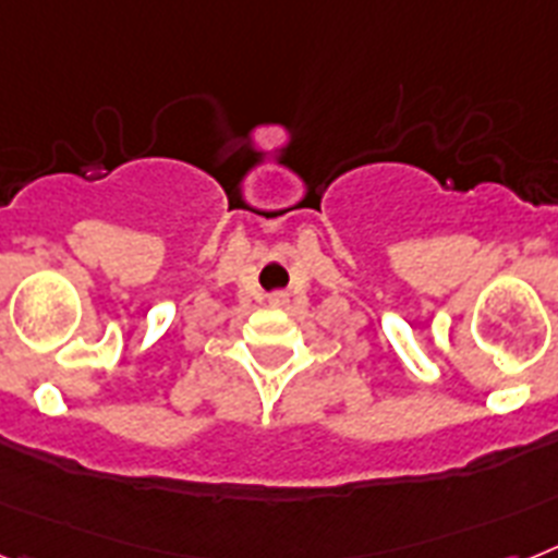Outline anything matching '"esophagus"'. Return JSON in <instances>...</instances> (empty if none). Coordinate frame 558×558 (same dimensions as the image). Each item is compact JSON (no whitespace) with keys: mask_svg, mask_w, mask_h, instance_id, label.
<instances>
[{"mask_svg":"<svg viewBox=\"0 0 558 558\" xmlns=\"http://www.w3.org/2000/svg\"><path fill=\"white\" fill-rule=\"evenodd\" d=\"M269 303H271V306H287L289 294L287 292H271L269 294Z\"/></svg>","mask_w":558,"mask_h":558,"instance_id":"34e87169","label":"esophagus"}]
</instances>
